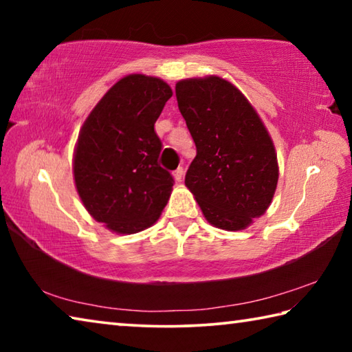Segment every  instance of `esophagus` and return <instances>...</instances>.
Segmentation results:
<instances>
[{
    "mask_svg": "<svg viewBox=\"0 0 352 352\" xmlns=\"http://www.w3.org/2000/svg\"><path fill=\"white\" fill-rule=\"evenodd\" d=\"M183 175H184V169H183V168H178V169L174 170L175 182H182V180H183Z\"/></svg>",
    "mask_w": 352,
    "mask_h": 352,
    "instance_id": "esophagus-1",
    "label": "esophagus"
}]
</instances>
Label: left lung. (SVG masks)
Masks as SVG:
<instances>
[{
  "mask_svg": "<svg viewBox=\"0 0 352 352\" xmlns=\"http://www.w3.org/2000/svg\"><path fill=\"white\" fill-rule=\"evenodd\" d=\"M175 94L197 147L184 184L211 225L245 230L270 206L278 184L275 146L264 122L222 77L180 80Z\"/></svg>",
  "mask_w": 352,
  "mask_h": 352,
  "instance_id": "obj_1",
  "label": "left lung"
}]
</instances>
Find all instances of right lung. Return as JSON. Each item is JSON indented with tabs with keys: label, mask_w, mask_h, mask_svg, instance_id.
<instances>
[{
	"label": "right lung",
	"mask_w": 352,
	"mask_h": 352,
	"mask_svg": "<svg viewBox=\"0 0 352 352\" xmlns=\"http://www.w3.org/2000/svg\"><path fill=\"white\" fill-rule=\"evenodd\" d=\"M172 96L158 77L116 82L83 122L74 151V182L94 220L119 234L157 222L174 178L158 164L163 144L155 122Z\"/></svg>",
	"instance_id": "1"
}]
</instances>
